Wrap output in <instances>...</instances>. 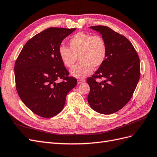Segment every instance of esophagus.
I'll return each instance as SVG.
<instances>
[{"label": "esophagus", "mask_w": 157, "mask_h": 157, "mask_svg": "<svg viewBox=\"0 0 157 157\" xmlns=\"http://www.w3.org/2000/svg\"><path fill=\"white\" fill-rule=\"evenodd\" d=\"M85 82V80L84 79H78L77 80V82L78 84H81L82 82Z\"/></svg>", "instance_id": "1"}]
</instances>
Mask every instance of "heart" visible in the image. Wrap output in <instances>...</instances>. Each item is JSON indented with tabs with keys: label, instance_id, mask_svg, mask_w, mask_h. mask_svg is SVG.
Here are the masks:
<instances>
[{
	"label": "heart",
	"instance_id": "heart-1",
	"mask_svg": "<svg viewBox=\"0 0 157 157\" xmlns=\"http://www.w3.org/2000/svg\"><path fill=\"white\" fill-rule=\"evenodd\" d=\"M69 48L60 46L59 58L65 67L72 69L78 59L80 62L71 71L74 77L82 78L92 72L94 67L98 68L105 62L107 46L103 38L83 32L77 33L69 40Z\"/></svg>",
	"mask_w": 157,
	"mask_h": 157
}]
</instances>
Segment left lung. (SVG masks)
<instances>
[{
	"mask_svg": "<svg viewBox=\"0 0 157 157\" xmlns=\"http://www.w3.org/2000/svg\"><path fill=\"white\" fill-rule=\"evenodd\" d=\"M99 32L107 46V58L92 77L88 101L99 113L110 115L124 107L132 97L140 77V61L132 44L125 36L107 26L90 27ZM97 78L105 80L96 82Z\"/></svg>",
	"mask_w": 157,
	"mask_h": 157,
	"instance_id": "left-lung-1",
	"label": "left lung"
}]
</instances>
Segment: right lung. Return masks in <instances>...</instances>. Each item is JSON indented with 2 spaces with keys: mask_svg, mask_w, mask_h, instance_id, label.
Returning <instances> with one entry per match:
<instances>
[{
  "mask_svg": "<svg viewBox=\"0 0 157 157\" xmlns=\"http://www.w3.org/2000/svg\"><path fill=\"white\" fill-rule=\"evenodd\" d=\"M76 29L50 27L27 42L14 66L16 86L23 103L36 115L50 118L63 110L77 80L69 77L58 53L61 42ZM60 78L61 82H58Z\"/></svg>",
  "mask_w": 157,
  "mask_h": 157,
  "instance_id": "1",
  "label": "right lung"
}]
</instances>
